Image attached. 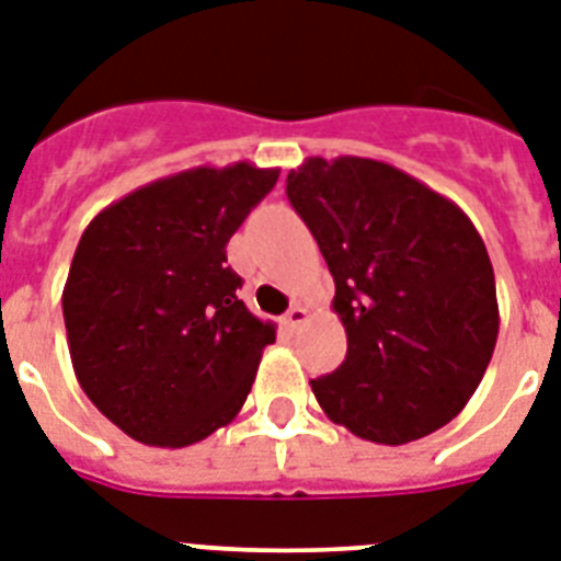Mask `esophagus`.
I'll list each match as a JSON object with an SVG mask.
<instances>
[{
  "mask_svg": "<svg viewBox=\"0 0 561 561\" xmlns=\"http://www.w3.org/2000/svg\"><path fill=\"white\" fill-rule=\"evenodd\" d=\"M282 322H285V328H288V331H299V328L308 322V311L296 305V308H290V311L285 313V320H282Z\"/></svg>",
  "mask_w": 561,
  "mask_h": 561,
  "instance_id": "esophagus-1",
  "label": "esophagus"
}]
</instances>
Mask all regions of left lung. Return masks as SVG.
<instances>
[{
    "label": "left lung",
    "mask_w": 561,
    "mask_h": 561,
    "mask_svg": "<svg viewBox=\"0 0 561 561\" xmlns=\"http://www.w3.org/2000/svg\"><path fill=\"white\" fill-rule=\"evenodd\" d=\"M334 276L343 366L311 380L334 423L375 444L426 438L467 407L499 336L490 256L467 213L398 167L343 154L288 172Z\"/></svg>",
    "instance_id": "1"
}]
</instances>
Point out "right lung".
Masks as SVG:
<instances>
[{"label":"right lung","mask_w":561,"mask_h":561,"mask_svg":"<svg viewBox=\"0 0 561 561\" xmlns=\"http://www.w3.org/2000/svg\"><path fill=\"white\" fill-rule=\"evenodd\" d=\"M279 170L239 161L158 178L91 218L62 317L77 383L149 446L198 444L233 421L276 325L248 311L227 241Z\"/></svg>","instance_id":"right-lung-1"}]
</instances>
